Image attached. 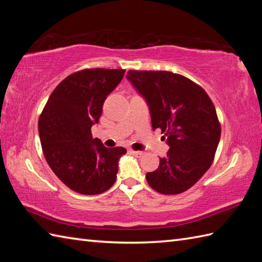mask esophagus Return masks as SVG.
Returning a JSON list of instances; mask_svg holds the SVG:
<instances>
[{
  "label": "esophagus",
  "mask_w": 262,
  "mask_h": 262,
  "mask_svg": "<svg viewBox=\"0 0 262 262\" xmlns=\"http://www.w3.org/2000/svg\"><path fill=\"white\" fill-rule=\"evenodd\" d=\"M130 153H132L134 156H136V157H142V156H144V151H141V150H130Z\"/></svg>",
  "instance_id": "esophagus-1"
}]
</instances>
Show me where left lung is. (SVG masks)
Masks as SVG:
<instances>
[{"label": "left lung", "instance_id": "left-lung-1", "mask_svg": "<svg viewBox=\"0 0 262 262\" xmlns=\"http://www.w3.org/2000/svg\"><path fill=\"white\" fill-rule=\"evenodd\" d=\"M126 77L169 146L159 168L146 174L147 183L162 194L185 192L210 168L220 142L213 102L195 82L173 72L129 70Z\"/></svg>", "mask_w": 262, "mask_h": 262}]
</instances>
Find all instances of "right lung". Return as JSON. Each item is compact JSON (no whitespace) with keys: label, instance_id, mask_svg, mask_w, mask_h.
Segmentation results:
<instances>
[{"label":"right lung","instance_id":"1","mask_svg":"<svg viewBox=\"0 0 262 262\" xmlns=\"http://www.w3.org/2000/svg\"><path fill=\"white\" fill-rule=\"evenodd\" d=\"M123 69H84L53 90L39 119L42 150L53 173L75 192L100 194L117 178L124 147L107 148L93 138L107 96L118 86Z\"/></svg>","mask_w":262,"mask_h":262}]
</instances>
